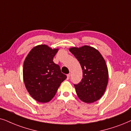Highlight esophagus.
I'll list each match as a JSON object with an SVG mask.
<instances>
[{
    "label": "esophagus",
    "instance_id": "1",
    "mask_svg": "<svg viewBox=\"0 0 131 131\" xmlns=\"http://www.w3.org/2000/svg\"><path fill=\"white\" fill-rule=\"evenodd\" d=\"M70 77H71V74H68L67 75V79L68 80V79H69V78H70Z\"/></svg>",
    "mask_w": 131,
    "mask_h": 131
}]
</instances>
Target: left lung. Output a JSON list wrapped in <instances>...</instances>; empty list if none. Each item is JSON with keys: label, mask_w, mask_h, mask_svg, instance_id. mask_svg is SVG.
<instances>
[{"label": "left lung", "mask_w": 131, "mask_h": 131, "mask_svg": "<svg viewBox=\"0 0 131 131\" xmlns=\"http://www.w3.org/2000/svg\"><path fill=\"white\" fill-rule=\"evenodd\" d=\"M80 62L83 78L74 84L76 93L82 101L92 103L101 98L108 81V72L105 61L101 53L91 47L84 45L69 49Z\"/></svg>", "instance_id": "1"}]
</instances>
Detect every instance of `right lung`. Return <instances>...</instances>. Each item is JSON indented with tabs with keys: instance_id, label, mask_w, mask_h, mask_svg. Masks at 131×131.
I'll return each instance as SVG.
<instances>
[{
	"instance_id": "add662e5",
	"label": "right lung",
	"mask_w": 131,
	"mask_h": 131,
	"mask_svg": "<svg viewBox=\"0 0 131 131\" xmlns=\"http://www.w3.org/2000/svg\"><path fill=\"white\" fill-rule=\"evenodd\" d=\"M58 49L46 45L32 48L24 60L23 78L26 89L33 98L45 103L51 101L60 84L67 78L53 62Z\"/></svg>"
}]
</instances>
